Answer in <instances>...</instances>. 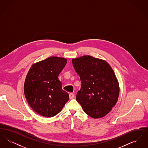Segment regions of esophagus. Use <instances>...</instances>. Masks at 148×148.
Masks as SVG:
<instances>
[{"label": "esophagus", "instance_id": "1", "mask_svg": "<svg viewBox=\"0 0 148 148\" xmlns=\"http://www.w3.org/2000/svg\"><path fill=\"white\" fill-rule=\"evenodd\" d=\"M74 98V94L73 93H70L69 94V98L70 99H73Z\"/></svg>", "mask_w": 148, "mask_h": 148}]
</instances>
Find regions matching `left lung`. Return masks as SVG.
<instances>
[{
	"label": "left lung",
	"mask_w": 148,
	"mask_h": 148,
	"mask_svg": "<svg viewBox=\"0 0 148 148\" xmlns=\"http://www.w3.org/2000/svg\"><path fill=\"white\" fill-rule=\"evenodd\" d=\"M81 80L76 96L85 113L94 119L101 118L115 106L119 85L112 67L104 60L84 56L72 59Z\"/></svg>",
	"instance_id": "obj_1"
}]
</instances>
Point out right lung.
Masks as SVG:
<instances>
[{
	"instance_id": "right-lung-1",
	"label": "right lung",
	"mask_w": 148,
	"mask_h": 148,
	"mask_svg": "<svg viewBox=\"0 0 148 148\" xmlns=\"http://www.w3.org/2000/svg\"><path fill=\"white\" fill-rule=\"evenodd\" d=\"M67 63L65 58L50 56L32 65L25 78L24 92L29 105L36 113L52 117L69 100L62 88L59 74Z\"/></svg>"
}]
</instances>
